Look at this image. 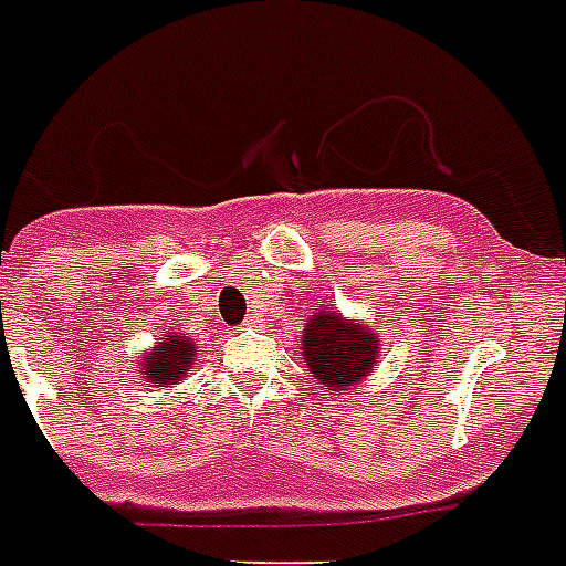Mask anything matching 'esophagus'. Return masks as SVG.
<instances>
[{
  "label": "esophagus",
  "mask_w": 566,
  "mask_h": 566,
  "mask_svg": "<svg viewBox=\"0 0 566 566\" xmlns=\"http://www.w3.org/2000/svg\"><path fill=\"white\" fill-rule=\"evenodd\" d=\"M258 323H260V321H254V317H249V321H245L243 326H258Z\"/></svg>",
  "instance_id": "34e87169"
}]
</instances>
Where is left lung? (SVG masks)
Listing matches in <instances>:
<instances>
[{"label":"left lung","mask_w":566,"mask_h":566,"mask_svg":"<svg viewBox=\"0 0 566 566\" xmlns=\"http://www.w3.org/2000/svg\"><path fill=\"white\" fill-rule=\"evenodd\" d=\"M303 364L332 395H349L380 364V335L337 308H315L303 329Z\"/></svg>","instance_id":"left-lung-1"}]
</instances>
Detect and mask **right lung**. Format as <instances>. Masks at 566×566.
I'll list each match as a JSON object with an SVG mask.
<instances>
[{"instance_id":"right-lung-1","label":"right lung","mask_w":566,"mask_h":566,"mask_svg":"<svg viewBox=\"0 0 566 566\" xmlns=\"http://www.w3.org/2000/svg\"><path fill=\"white\" fill-rule=\"evenodd\" d=\"M195 357V337L182 335V332H166L163 337H157L151 349L143 352V360L137 364V371L148 386L177 384V380H182L191 371Z\"/></svg>"}]
</instances>
